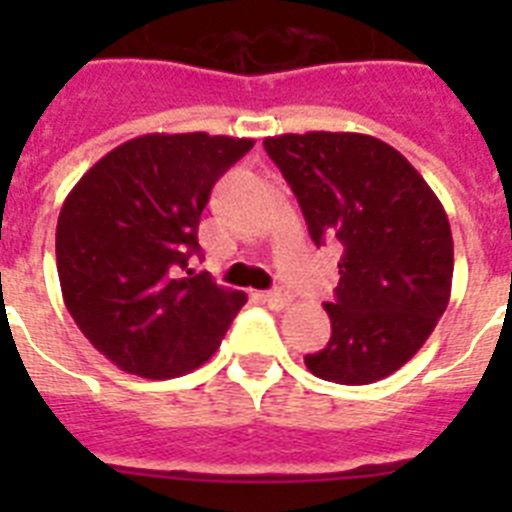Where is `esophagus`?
<instances>
[{"instance_id": "34e87169", "label": "esophagus", "mask_w": 512, "mask_h": 512, "mask_svg": "<svg viewBox=\"0 0 512 512\" xmlns=\"http://www.w3.org/2000/svg\"><path fill=\"white\" fill-rule=\"evenodd\" d=\"M265 303L276 308V311H284L292 305V295H289L287 289H271V292H265Z\"/></svg>"}]
</instances>
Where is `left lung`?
Here are the masks:
<instances>
[{"label":"left lung","instance_id":"8db88e82","mask_svg":"<svg viewBox=\"0 0 512 512\" xmlns=\"http://www.w3.org/2000/svg\"><path fill=\"white\" fill-rule=\"evenodd\" d=\"M292 185L308 233L340 244V284L327 303L332 337L305 356L316 377L369 385L425 345L452 295L449 217L396 148L358 132L265 138Z\"/></svg>","mask_w":512,"mask_h":512}]
</instances>
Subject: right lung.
I'll list each match as a JSON object with an SVG mask.
<instances>
[{
    "instance_id": "right-lung-1",
    "label": "right lung",
    "mask_w": 512,
    "mask_h": 512,
    "mask_svg": "<svg viewBox=\"0 0 512 512\" xmlns=\"http://www.w3.org/2000/svg\"><path fill=\"white\" fill-rule=\"evenodd\" d=\"M255 140L183 132L132 138L84 172L55 231L63 300L122 372L170 380L217 350L244 292L191 271L212 185Z\"/></svg>"
}]
</instances>
